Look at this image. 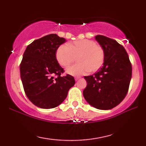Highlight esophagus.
Segmentation results:
<instances>
[{
    "instance_id": "obj_1",
    "label": "esophagus",
    "mask_w": 146,
    "mask_h": 146,
    "mask_svg": "<svg viewBox=\"0 0 146 146\" xmlns=\"http://www.w3.org/2000/svg\"><path fill=\"white\" fill-rule=\"evenodd\" d=\"M75 80H78V79H80V77H78H78H75Z\"/></svg>"
}]
</instances>
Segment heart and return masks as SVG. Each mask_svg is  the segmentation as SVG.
<instances>
[{
  "mask_svg": "<svg viewBox=\"0 0 146 146\" xmlns=\"http://www.w3.org/2000/svg\"><path fill=\"white\" fill-rule=\"evenodd\" d=\"M78 64L66 69L69 75L80 76L88 71L93 73L102 67L105 59V52L102 46L95 41L83 39L62 44L56 49V59L60 66L66 67L78 56Z\"/></svg>",
  "mask_w": 146,
  "mask_h": 146,
  "instance_id": "1",
  "label": "heart"
}]
</instances>
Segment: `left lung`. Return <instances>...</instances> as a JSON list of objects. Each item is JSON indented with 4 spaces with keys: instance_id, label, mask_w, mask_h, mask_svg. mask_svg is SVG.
<instances>
[{
    "instance_id": "obj_1",
    "label": "left lung",
    "mask_w": 146,
    "mask_h": 146,
    "mask_svg": "<svg viewBox=\"0 0 146 146\" xmlns=\"http://www.w3.org/2000/svg\"><path fill=\"white\" fill-rule=\"evenodd\" d=\"M105 52L102 67L93 75L84 76L87 86L84 97L93 107L102 110L115 108L127 95L132 75L129 56L122 46L103 35L95 36Z\"/></svg>"
}]
</instances>
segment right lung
<instances>
[{
	"mask_svg": "<svg viewBox=\"0 0 146 146\" xmlns=\"http://www.w3.org/2000/svg\"><path fill=\"white\" fill-rule=\"evenodd\" d=\"M66 41L56 34L48 35L34 40L24 51L20 65L21 80L26 96L38 108L60 105L75 85L73 76H61L64 70L55 56L56 49Z\"/></svg>",
	"mask_w": 146,
	"mask_h": 146,
	"instance_id": "right-lung-1",
	"label": "right lung"
}]
</instances>
